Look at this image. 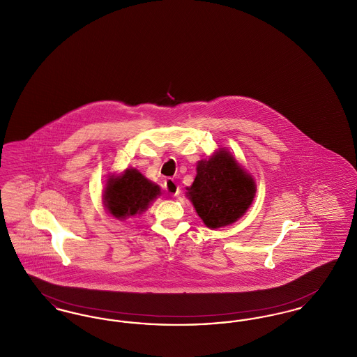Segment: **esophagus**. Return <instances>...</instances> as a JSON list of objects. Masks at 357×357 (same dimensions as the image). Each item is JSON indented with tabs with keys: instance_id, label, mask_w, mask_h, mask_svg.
<instances>
[{
	"instance_id": "1",
	"label": "esophagus",
	"mask_w": 357,
	"mask_h": 357,
	"mask_svg": "<svg viewBox=\"0 0 357 357\" xmlns=\"http://www.w3.org/2000/svg\"><path fill=\"white\" fill-rule=\"evenodd\" d=\"M165 190H166V192H167L169 195H172V197H176V195L179 194V186H178V183H176L175 181H172V179H169V181L165 182Z\"/></svg>"
}]
</instances>
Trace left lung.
<instances>
[{"instance_id":"obj_1","label":"left lung","mask_w":357,"mask_h":357,"mask_svg":"<svg viewBox=\"0 0 357 357\" xmlns=\"http://www.w3.org/2000/svg\"><path fill=\"white\" fill-rule=\"evenodd\" d=\"M186 197L208 229L230 226L245 215L257 191L255 178L226 149L197 163L192 185Z\"/></svg>"}]
</instances>
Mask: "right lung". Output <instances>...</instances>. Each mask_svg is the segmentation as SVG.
Listing matches in <instances>:
<instances>
[{
    "label": "right lung",
    "instance_id": "right-lung-1",
    "mask_svg": "<svg viewBox=\"0 0 357 357\" xmlns=\"http://www.w3.org/2000/svg\"><path fill=\"white\" fill-rule=\"evenodd\" d=\"M160 195V187L136 169L109 174L102 190V204L119 221L140 215Z\"/></svg>",
    "mask_w": 357,
    "mask_h": 357
}]
</instances>
